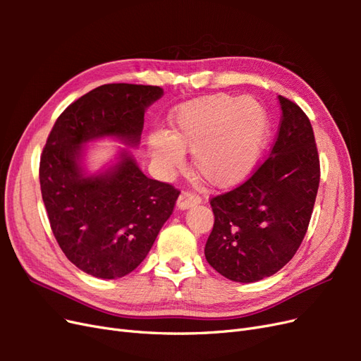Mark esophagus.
Segmentation results:
<instances>
[{
  "label": "esophagus",
  "instance_id": "esophagus-1",
  "mask_svg": "<svg viewBox=\"0 0 361 361\" xmlns=\"http://www.w3.org/2000/svg\"><path fill=\"white\" fill-rule=\"evenodd\" d=\"M200 202H202V199L197 194H194L191 191H182V194L178 199V207L179 209H188V207H191L194 204H199Z\"/></svg>",
  "mask_w": 361,
  "mask_h": 361
}]
</instances>
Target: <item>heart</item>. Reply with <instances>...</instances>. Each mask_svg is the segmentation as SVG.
<instances>
[{
    "label": "heart",
    "instance_id": "heart-1",
    "mask_svg": "<svg viewBox=\"0 0 361 361\" xmlns=\"http://www.w3.org/2000/svg\"><path fill=\"white\" fill-rule=\"evenodd\" d=\"M267 130V116L257 101L211 94L183 104L173 117L171 134H150L149 150L167 169L182 167L183 150H191L194 169L203 180L231 187L255 167Z\"/></svg>",
    "mask_w": 361,
    "mask_h": 361
}]
</instances>
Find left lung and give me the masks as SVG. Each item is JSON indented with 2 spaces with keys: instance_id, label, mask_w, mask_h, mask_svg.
I'll return each mask as SVG.
<instances>
[{
  "instance_id": "8db88e82",
  "label": "left lung",
  "mask_w": 361,
  "mask_h": 361,
  "mask_svg": "<svg viewBox=\"0 0 361 361\" xmlns=\"http://www.w3.org/2000/svg\"><path fill=\"white\" fill-rule=\"evenodd\" d=\"M281 117L269 157L236 188L211 199L209 265L228 280L259 281L297 253L307 232L321 167L309 117L279 96Z\"/></svg>"
}]
</instances>
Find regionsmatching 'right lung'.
<instances>
[{"instance_id":"add662e5","label":"right lung","mask_w":361,"mask_h":361,"mask_svg":"<svg viewBox=\"0 0 361 361\" xmlns=\"http://www.w3.org/2000/svg\"><path fill=\"white\" fill-rule=\"evenodd\" d=\"M158 85L105 84L72 102L54 123L39 167L42 199L52 233L75 267L99 279L134 271L154 245L180 191L149 179L122 152L116 167L84 176L81 146L116 137L135 146Z\"/></svg>"}]
</instances>
